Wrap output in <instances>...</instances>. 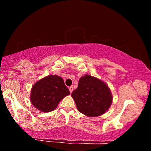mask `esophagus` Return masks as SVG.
<instances>
[{
  "label": "esophagus",
  "instance_id": "obj_1",
  "mask_svg": "<svg viewBox=\"0 0 151 151\" xmlns=\"http://www.w3.org/2000/svg\"><path fill=\"white\" fill-rule=\"evenodd\" d=\"M68 89H69V91H70V93H72V92L73 91V86H70V87L68 88Z\"/></svg>",
  "mask_w": 151,
  "mask_h": 151
}]
</instances>
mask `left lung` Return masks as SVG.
Masks as SVG:
<instances>
[{"mask_svg":"<svg viewBox=\"0 0 151 151\" xmlns=\"http://www.w3.org/2000/svg\"><path fill=\"white\" fill-rule=\"evenodd\" d=\"M71 96L78 111L90 117L101 116L109 109L112 96L108 86L100 79L85 75Z\"/></svg>","mask_w":151,"mask_h":151,"instance_id":"left-lung-1","label":"left lung"}]
</instances>
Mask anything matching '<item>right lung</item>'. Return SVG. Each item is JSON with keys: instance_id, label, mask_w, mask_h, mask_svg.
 Here are the masks:
<instances>
[{"instance_id": "1", "label": "right lung", "mask_w": 151, "mask_h": 151, "mask_svg": "<svg viewBox=\"0 0 151 151\" xmlns=\"http://www.w3.org/2000/svg\"><path fill=\"white\" fill-rule=\"evenodd\" d=\"M70 91L63 79L57 75H49L37 81L31 89L30 102L42 112H50L57 108Z\"/></svg>"}]
</instances>
